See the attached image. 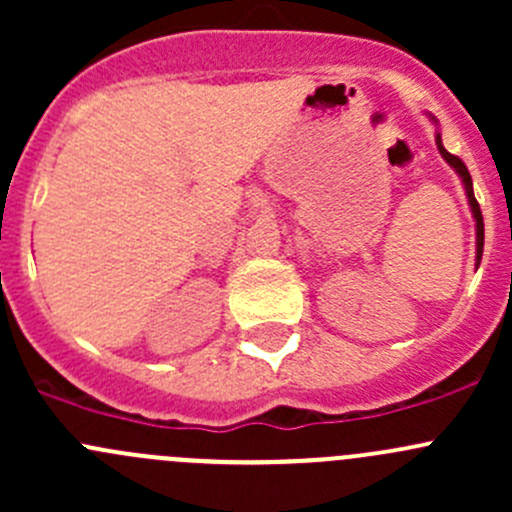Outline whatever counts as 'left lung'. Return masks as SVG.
I'll return each instance as SVG.
<instances>
[{
    "label": "left lung",
    "mask_w": 512,
    "mask_h": 512,
    "mask_svg": "<svg viewBox=\"0 0 512 512\" xmlns=\"http://www.w3.org/2000/svg\"><path fill=\"white\" fill-rule=\"evenodd\" d=\"M436 146H438V153H441V156L446 158V163L451 165V168L456 170L458 175H461L463 185H466L468 205H471V210H473V218H476V265H480V257H483V240H485V230H483V215H480V205H478L476 195H473V180H471V173H468L466 163H463L461 158H458V156H453V153H448L446 148H443V143H441V136H436Z\"/></svg>",
    "instance_id": "8db88e82"
}]
</instances>
